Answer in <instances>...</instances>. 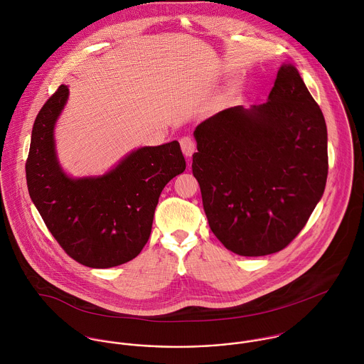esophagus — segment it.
<instances>
[{
  "instance_id": "obj_1",
  "label": "esophagus",
  "mask_w": 364,
  "mask_h": 364,
  "mask_svg": "<svg viewBox=\"0 0 364 364\" xmlns=\"http://www.w3.org/2000/svg\"><path fill=\"white\" fill-rule=\"evenodd\" d=\"M179 143H181L182 153H183L185 156H188V158L193 156V153L196 151V143H195V140H193L191 136L182 137V139L179 140Z\"/></svg>"
}]
</instances>
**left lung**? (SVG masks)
Wrapping results in <instances>:
<instances>
[{
    "mask_svg": "<svg viewBox=\"0 0 364 364\" xmlns=\"http://www.w3.org/2000/svg\"><path fill=\"white\" fill-rule=\"evenodd\" d=\"M193 134L192 171L213 234L241 257L284 250L328 176L325 119L297 68L280 67L267 102L224 109Z\"/></svg>",
    "mask_w": 364,
    "mask_h": 364,
    "instance_id": "1",
    "label": "left lung"
}]
</instances>
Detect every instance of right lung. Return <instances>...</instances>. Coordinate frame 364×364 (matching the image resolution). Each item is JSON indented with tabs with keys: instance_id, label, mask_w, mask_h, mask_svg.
<instances>
[{
	"instance_id": "1",
	"label": "right lung",
	"mask_w": 364,
	"mask_h": 364,
	"mask_svg": "<svg viewBox=\"0 0 364 364\" xmlns=\"http://www.w3.org/2000/svg\"><path fill=\"white\" fill-rule=\"evenodd\" d=\"M68 98L58 90L33 123L26 183L31 199L65 254L88 267L134 259L147 244L165 185L186 168L178 141L141 147L98 178H68L58 165L53 130Z\"/></svg>"
}]
</instances>
